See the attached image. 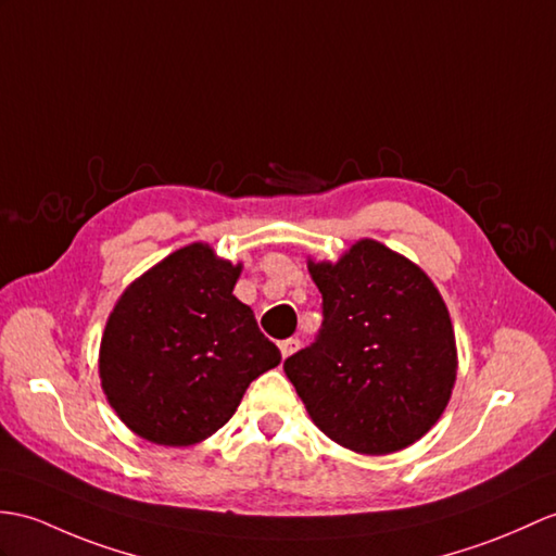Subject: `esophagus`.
Segmentation results:
<instances>
[{
    "label": "esophagus",
    "instance_id": "esophagus-1",
    "mask_svg": "<svg viewBox=\"0 0 556 556\" xmlns=\"http://www.w3.org/2000/svg\"><path fill=\"white\" fill-rule=\"evenodd\" d=\"M279 348H281V357L287 359V357H291L295 351H299V348H301V341L295 339V337H291V339H287V341H281V343H279Z\"/></svg>",
    "mask_w": 556,
    "mask_h": 556
}]
</instances>
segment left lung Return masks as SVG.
Listing matches in <instances>:
<instances>
[{"label":"left lung","instance_id":"8db88e82","mask_svg":"<svg viewBox=\"0 0 556 556\" xmlns=\"http://www.w3.org/2000/svg\"><path fill=\"white\" fill-rule=\"evenodd\" d=\"M309 275L321 293V327L283 363L309 417L365 455L419 441L457 377L453 321L433 281L371 239L337 265L309 263Z\"/></svg>","mask_w":556,"mask_h":556}]
</instances>
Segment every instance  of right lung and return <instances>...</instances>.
Returning <instances> with one entry per match:
<instances>
[{
  "label": "right lung",
  "mask_w": 556,
  "mask_h": 556,
  "mask_svg": "<svg viewBox=\"0 0 556 556\" xmlns=\"http://www.w3.org/2000/svg\"><path fill=\"white\" fill-rule=\"evenodd\" d=\"M241 265L191 243L130 283L101 339L111 407L159 445H191L235 415L249 383L279 365V348L235 293Z\"/></svg>",
  "instance_id": "add662e5"
}]
</instances>
